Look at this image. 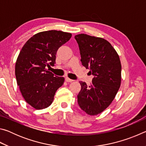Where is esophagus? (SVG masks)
Returning a JSON list of instances; mask_svg holds the SVG:
<instances>
[{
	"label": "esophagus",
	"mask_w": 146,
	"mask_h": 146,
	"mask_svg": "<svg viewBox=\"0 0 146 146\" xmlns=\"http://www.w3.org/2000/svg\"><path fill=\"white\" fill-rule=\"evenodd\" d=\"M65 80H66L67 82H73V80H72V79L69 78L68 77H66V78H65Z\"/></svg>",
	"instance_id": "34e87169"
}]
</instances>
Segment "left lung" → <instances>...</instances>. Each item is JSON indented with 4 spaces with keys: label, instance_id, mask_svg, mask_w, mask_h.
Here are the masks:
<instances>
[{
    "label": "left lung",
    "instance_id": "8db88e82",
    "mask_svg": "<svg viewBox=\"0 0 146 146\" xmlns=\"http://www.w3.org/2000/svg\"><path fill=\"white\" fill-rule=\"evenodd\" d=\"M80 49L82 64L93 75L88 86L79 82L78 104L90 115H97L106 110L117 95L121 83L119 56L108 41L86 34L75 36Z\"/></svg>",
    "mask_w": 146,
    "mask_h": 146
}]
</instances>
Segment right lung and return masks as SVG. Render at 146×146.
Returning <instances> with one entry per match:
<instances>
[{
  "label": "right lung",
  "instance_id": "add662e5",
  "mask_svg": "<svg viewBox=\"0 0 146 146\" xmlns=\"http://www.w3.org/2000/svg\"><path fill=\"white\" fill-rule=\"evenodd\" d=\"M71 34L61 31L40 32L26 42L15 64V76L26 102L36 110L48 108L64 78L46 70L54 66L56 51L70 40Z\"/></svg>",
  "mask_w": 146,
  "mask_h": 146
}]
</instances>
